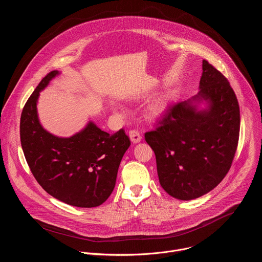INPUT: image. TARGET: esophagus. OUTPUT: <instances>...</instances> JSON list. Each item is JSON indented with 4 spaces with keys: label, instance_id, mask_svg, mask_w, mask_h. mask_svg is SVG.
Instances as JSON below:
<instances>
[{
    "label": "esophagus",
    "instance_id": "34e87169",
    "mask_svg": "<svg viewBox=\"0 0 262 262\" xmlns=\"http://www.w3.org/2000/svg\"><path fill=\"white\" fill-rule=\"evenodd\" d=\"M129 136H130L131 141H132L133 143H137V142L141 141V138H142V136H141V134L139 133V131H138V130H135V129L129 131Z\"/></svg>",
    "mask_w": 262,
    "mask_h": 262
}]
</instances>
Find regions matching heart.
Wrapping results in <instances>:
<instances>
[{
  "instance_id": "obj_1",
  "label": "heart",
  "mask_w": 262,
  "mask_h": 262,
  "mask_svg": "<svg viewBox=\"0 0 262 262\" xmlns=\"http://www.w3.org/2000/svg\"><path fill=\"white\" fill-rule=\"evenodd\" d=\"M167 107H168V103L165 100H160L158 102H156L151 107V115L155 118H158L166 112Z\"/></svg>"
}]
</instances>
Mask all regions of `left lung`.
<instances>
[{"instance_id":"1","label":"left lung","mask_w":262,"mask_h":262,"mask_svg":"<svg viewBox=\"0 0 262 262\" xmlns=\"http://www.w3.org/2000/svg\"><path fill=\"white\" fill-rule=\"evenodd\" d=\"M198 94L169 105L144 139L156 156L162 188L172 197L190 200L218 186L229 171L239 136V106L228 79L202 62ZM204 99L209 108L191 103Z\"/></svg>"}]
</instances>
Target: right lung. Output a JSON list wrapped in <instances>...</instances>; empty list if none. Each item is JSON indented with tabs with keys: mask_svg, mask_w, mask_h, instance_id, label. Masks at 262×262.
<instances>
[{
	"mask_svg": "<svg viewBox=\"0 0 262 262\" xmlns=\"http://www.w3.org/2000/svg\"><path fill=\"white\" fill-rule=\"evenodd\" d=\"M57 74L55 70L43 77L25 104L21 147L34 178L48 194L73 206L95 207L114 191L120 163L131 141L124 129L111 135L92 122L69 138L44 130L37 116V99Z\"/></svg>",
	"mask_w": 262,
	"mask_h": 262,
	"instance_id": "add662e5",
	"label": "right lung"
}]
</instances>
